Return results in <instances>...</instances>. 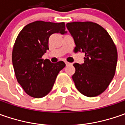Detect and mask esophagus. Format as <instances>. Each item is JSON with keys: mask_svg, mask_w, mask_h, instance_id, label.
I'll use <instances>...</instances> for the list:
<instances>
[{"mask_svg": "<svg viewBox=\"0 0 125 125\" xmlns=\"http://www.w3.org/2000/svg\"><path fill=\"white\" fill-rule=\"evenodd\" d=\"M65 64H66V65H67V66H68V65H71V63L68 62H65Z\"/></svg>", "mask_w": 125, "mask_h": 125, "instance_id": "obj_1", "label": "esophagus"}]
</instances>
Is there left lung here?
<instances>
[{
  "label": "left lung",
  "mask_w": 125,
  "mask_h": 125,
  "mask_svg": "<svg viewBox=\"0 0 125 125\" xmlns=\"http://www.w3.org/2000/svg\"><path fill=\"white\" fill-rule=\"evenodd\" d=\"M66 26L74 38L75 53H85L83 63L74 64L75 86L86 97L99 95L108 88L115 73L116 46L108 32L96 23L75 21L67 23Z\"/></svg>",
  "instance_id": "1"
}]
</instances>
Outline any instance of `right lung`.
I'll return each instance as SVG.
<instances>
[{"label": "right lung", "mask_w": 125, "mask_h": 125, "mask_svg": "<svg viewBox=\"0 0 125 125\" xmlns=\"http://www.w3.org/2000/svg\"><path fill=\"white\" fill-rule=\"evenodd\" d=\"M64 22L36 21L19 33L12 50V64L18 83L29 96L41 98L49 93L63 61L52 63L42 55L49 49V39L53 33L65 34Z\"/></svg>", "instance_id": "add662e5"}]
</instances>
